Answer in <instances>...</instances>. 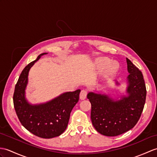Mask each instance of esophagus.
Segmentation results:
<instances>
[{
	"mask_svg": "<svg viewBox=\"0 0 157 157\" xmlns=\"http://www.w3.org/2000/svg\"><path fill=\"white\" fill-rule=\"evenodd\" d=\"M87 96V91L86 90H82L80 92L79 98L81 100H85Z\"/></svg>",
	"mask_w": 157,
	"mask_h": 157,
	"instance_id": "1",
	"label": "esophagus"
}]
</instances>
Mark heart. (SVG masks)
<instances>
[{"mask_svg": "<svg viewBox=\"0 0 157 157\" xmlns=\"http://www.w3.org/2000/svg\"><path fill=\"white\" fill-rule=\"evenodd\" d=\"M95 63L98 68L104 67L102 70V74L105 76L114 74L118 70V64L116 61H110L108 58L105 57L97 58Z\"/></svg>", "mask_w": 157, "mask_h": 157, "instance_id": "1", "label": "heart"}]
</instances>
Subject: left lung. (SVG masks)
Masks as SVG:
<instances>
[{"instance_id": "8db88e82", "label": "left lung", "mask_w": 157, "mask_h": 157, "mask_svg": "<svg viewBox=\"0 0 157 157\" xmlns=\"http://www.w3.org/2000/svg\"><path fill=\"white\" fill-rule=\"evenodd\" d=\"M126 62L130 74L127 88L128 96L114 100L106 95L93 92L87 96L92 105V124L98 132L104 136H118L132 129L143 111L147 90L143 74L128 58Z\"/></svg>"}]
</instances>
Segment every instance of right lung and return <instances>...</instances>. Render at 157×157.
Masks as SVG:
<instances>
[{
    "label": "right lung",
    "instance_id": "right-lung-1",
    "mask_svg": "<svg viewBox=\"0 0 157 157\" xmlns=\"http://www.w3.org/2000/svg\"><path fill=\"white\" fill-rule=\"evenodd\" d=\"M25 67L14 87L13 104L20 122L28 131L43 138H51L61 135L66 129L71 112L78 103L80 90L66 92L52 101L39 105H31L25 99V90L27 84L28 74L43 55Z\"/></svg>",
    "mask_w": 157,
    "mask_h": 157
}]
</instances>
